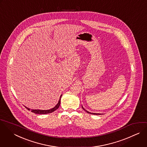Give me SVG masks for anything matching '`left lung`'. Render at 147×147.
I'll use <instances>...</instances> for the list:
<instances>
[{"label": "left lung", "mask_w": 147, "mask_h": 147, "mask_svg": "<svg viewBox=\"0 0 147 147\" xmlns=\"http://www.w3.org/2000/svg\"><path fill=\"white\" fill-rule=\"evenodd\" d=\"M82 108H83V109L84 110H85L87 113H89V114H95V115H98V114H99V113H90V112H88V111H87L86 110H85L83 107V106H82Z\"/></svg>", "instance_id": "left-lung-1"}]
</instances>
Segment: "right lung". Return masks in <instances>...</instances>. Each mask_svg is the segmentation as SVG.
<instances>
[{
    "instance_id": "right-lung-1",
    "label": "right lung",
    "mask_w": 147,
    "mask_h": 147,
    "mask_svg": "<svg viewBox=\"0 0 147 147\" xmlns=\"http://www.w3.org/2000/svg\"><path fill=\"white\" fill-rule=\"evenodd\" d=\"M62 95L60 96V100L58 102V103L52 109H49V110H33V109H32L31 110V111L34 113H36V114H48V113H51L52 112H53L54 111L56 110L60 106V100H61V97ZM28 110H30V109L25 107Z\"/></svg>"
}]
</instances>
